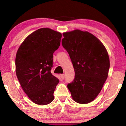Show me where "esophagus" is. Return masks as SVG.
Instances as JSON below:
<instances>
[{
  "instance_id": "obj_1",
  "label": "esophagus",
  "mask_w": 126,
  "mask_h": 126,
  "mask_svg": "<svg viewBox=\"0 0 126 126\" xmlns=\"http://www.w3.org/2000/svg\"><path fill=\"white\" fill-rule=\"evenodd\" d=\"M64 77H65L64 74H61V78L62 79H64Z\"/></svg>"
}]
</instances>
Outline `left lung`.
I'll return each mask as SVG.
<instances>
[{
  "mask_svg": "<svg viewBox=\"0 0 126 126\" xmlns=\"http://www.w3.org/2000/svg\"><path fill=\"white\" fill-rule=\"evenodd\" d=\"M63 35L62 44L75 72L73 81L67 87L74 101L88 103L98 95L108 77V52L102 42L88 32L77 29Z\"/></svg>",
  "mask_w": 126,
  "mask_h": 126,
  "instance_id": "1",
  "label": "left lung"
}]
</instances>
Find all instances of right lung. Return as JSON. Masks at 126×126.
Returning a JSON list of instances; mask_svg holds the SVG:
<instances>
[{
    "label": "right lung",
    "mask_w": 126,
    "mask_h": 126,
    "mask_svg": "<svg viewBox=\"0 0 126 126\" xmlns=\"http://www.w3.org/2000/svg\"><path fill=\"white\" fill-rule=\"evenodd\" d=\"M62 34L40 28L25 38L17 51L16 74L20 86L35 104L46 105L54 99L59 79L51 73L53 54L61 44Z\"/></svg>",
    "instance_id": "right-lung-1"
}]
</instances>
